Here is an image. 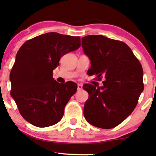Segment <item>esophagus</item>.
Instances as JSON below:
<instances>
[{
	"mask_svg": "<svg viewBox=\"0 0 156 156\" xmlns=\"http://www.w3.org/2000/svg\"><path fill=\"white\" fill-rule=\"evenodd\" d=\"M82 89V85L80 84H77V89H78V90H81Z\"/></svg>",
	"mask_w": 156,
	"mask_h": 156,
	"instance_id": "1",
	"label": "esophagus"
}]
</instances>
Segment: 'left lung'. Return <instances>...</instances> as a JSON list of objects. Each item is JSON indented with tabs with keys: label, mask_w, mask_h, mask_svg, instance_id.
I'll return each instance as SVG.
<instances>
[{
	"label": "left lung",
	"mask_w": 156,
	"mask_h": 156,
	"mask_svg": "<svg viewBox=\"0 0 156 156\" xmlns=\"http://www.w3.org/2000/svg\"><path fill=\"white\" fill-rule=\"evenodd\" d=\"M84 54L91 61L89 72L101 87L86 84L89 93L84 106V116L94 126L109 129L125 120L137 105L144 91L142 66L131 48L123 42L103 35L82 37Z\"/></svg>",
	"instance_id": "1"
}]
</instances>
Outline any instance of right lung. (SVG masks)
Wrapping results in <instances>:
<instances>
[{
    "instance_id": "1",
    "label": "right lung",
    "mask_w": 156,
    "mask_h": 156,
    "mask_svg": "<svg viewBox=\"0 0 156 156\" xmlns=\"http://www.w3.org/2000/svg\"><path fill=\"white\" fill-rule=\"evenodd\" d=\"M80 45V37L48 33L27 40L19 49L10 74V95L27 122L43 128L62 118L77 85L59 84L52 77L53 70L63 55Z\"/></svg>"
}]
</instances>
